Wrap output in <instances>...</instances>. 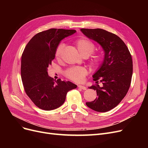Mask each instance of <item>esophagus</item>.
Masks as SVG:
<instances>
[{"label":"esophagus","instance_id":"obj_1","mask_svg":"<svg viewBox=\"0 0 148 148\" xmlns=\"http://www.w3.org/2000/svg\"><path fill=\"white\" fill-rule=\"evenodd\" d=\"M78 87L79 88H80V89H83V90H86V88L85 87V86H83V85L78 84Z\"/></svg>","mask_w":148,"mask_h":148}]
</instances>
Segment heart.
<instances>
[{"label":"heart","instance_id":"obj_1","mask_svg":"<svg viewBox=\"0 0 148 148\" xmlns=\"http://www.w3.org/2000/svg\"><path fill=\"white\" fill-rule=\"evenodd\" d=\"M76 46L78 49V51L83 57L90 56L95 50V44H94L91 41L86 39L82 38L77 40L76 41ZM64 44L60 43L57 46L55 52V56L57 59H60L61 55L64 49ZM103 60V57L101 53H97L95 55L91 60V62L93 65H99ZM88 71L84 67L76 66L72 67L66 71L65 76L75 82H79L83 80L85 75L87 74Z\"/></svg>","mask_w":148,"mask_h":148}]
</instances>
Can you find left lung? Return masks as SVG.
Listing matches in <instances>:
<instances>
[{
  "label": "left lung",
  "mask_w": 148,
  "mask_h": 148,
  "mask_svg": "<svg viewBox=\"0 0 148 148\" xmlns=\"http://www.w3.org/2000/svg\"><path fill=\"white\" fill-rule=\"evenodd\" d=\"M80 30L89 39L99 44L104 52L102 63L92 75L96 84L89 87L96 91L97 97L86 104L96 112H106L122 101L130 86L132 56L126 44L114 33L99 28ZM99 81L102 83V87L98 84Z\"/></svg>",
  "instance_id": "obj_1"
}]
</instances>
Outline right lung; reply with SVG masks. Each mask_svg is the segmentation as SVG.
Here are the masks:
<instances>
[{"label":"right lung","instance_id":"add662e5","mask_svg":"<svg viewBox=\"0 0 148 148\" xmlns=\"http://www.w3.org/2000/svg\"><path fill=\"white\" fill-rule=\"evenodd\" d=\"M74 29L52 28L31 39L21 56V77L26 95L39 108L56 109L64 104L67 92L77 87L70 82L54 81L47 73L57 46Z\"/></svg>","mask_w":148,"mask_h":148}]
</instances>
